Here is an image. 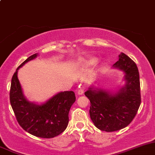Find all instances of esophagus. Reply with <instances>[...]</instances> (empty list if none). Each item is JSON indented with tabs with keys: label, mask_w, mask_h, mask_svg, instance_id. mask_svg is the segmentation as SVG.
Returning a JSON list of instances; mask_svg holds the SVG:
<instances>
[{
	"label": "esophagus",
	"mask_w": 155,
	"mask_h": 155,
	"mask_svg": "<svg viewBox=\"0 0 155 155\" xmlns=\"http://www.w3.org/2000/svg\"><path fill=\"white\" fill-rule=\"evenodd\" d=\"M84 89L85 88L84 87H79L78 91V95H82V94H84Z\"/></svg>",
	"instance_id": "obj_1"
}]
</instances>
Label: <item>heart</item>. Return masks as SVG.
<instances>
[{
  "label": "heart",
  "instance_id": "obj_1",
  "mask_svg": "<svg viewBox=\"0 0 155 155\" xmlns=\"http://www.w3.org/2000/svg\"><path fill=\"white\" fill-rule=\"evenodd\" d=\"M97 61V59L96 58H91L85 61V64H86L87 65H93V64H95Z\"/></svg>",
  "mask_w": 155,
  "mask_h": 155
}]
</instances>
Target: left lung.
Returning a JSON list of instances; mask_svg holds the SVG:
<instances>
[{"label": "left lung", "mask_w": 155, "mask_h": 155, "mask_svg": "<svg viewBox=\"0 0 155 155\" xmlns=\"http://www.w3.org/2000/svg\"><path fill=\"white\" fill-rule=\"evenodd\" d=\"M113 68L124 72V86L116 92L91 86L84 93L91 102V120L97 129L105 132L120 130L130 124L141 104L139 73L136 64L122 52Z\"/></svg>", "instance_id": "obj_1"}]
</instances>
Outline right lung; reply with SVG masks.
Segmentation results:
<instances>
[{
	"label": "right lung",
	"mask_w": 155,
	"mask_h": 155,
	"mask_svg": "<svg viewBox=\"0 0 155 155\" xmlns=\"http://www.w3.org/2000/svg\"><path fill=\"white\" fill-rule=\"evenodd\" d=\"M38 56L32 54L17 68L11 80L10 101L20 126L34 136L51 138L62 133L68 125V113L76 97L73 91L59 92L45 103L37 104L25 97L17 72L26 62Z\"/></svg>",
	"instance_id": "right-lung-1"
}]
</instances>
